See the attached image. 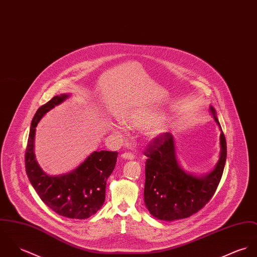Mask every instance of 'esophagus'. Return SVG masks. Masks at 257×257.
<instances>
[{
    "label": "esophagus",
    "mask_w": 257,
    "mask_h": 257,
    "mask_svg": "<svg viewBox=\"0 0 257 257\" xmlns=\"http://www.w3.org/2000/svg\"><path fill=\"white\" fill-rule=\"evenodd\" d=\"M121 157H122V159H125V160H134V158H135V156L131 153H124L121 155Z\"/></svg>",
    "instance_id": "esophagus-1"
}]
</instances>
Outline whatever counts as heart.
<instances>
[{
    "label": "heart",
    "instance_id": "1",
    "mask_svg": "<svg viewBox=\"0 0 257 257\" xmlns=\"http://www.w3.org/2000/svg\"><path fill=\"white\" fill-rule=\"evenodd\" d=\"M164 116V112L160 109H147L127 116L123 123L130 128L146 130L147 138L153 140L166 131L165 125L160 123Z\"/></svg>",
    "mask_w": 257,
    "mask_h": 257
}]
</instances>
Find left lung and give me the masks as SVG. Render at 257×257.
Returning <instances> with one entry per match:
<instances>
[{
  "label": "left lung",
  "mask_w": 257,
  "mask_h": 257,
  "mask_svg": "<svg viewBox=\"0 0 257 257\" xmlns=\"http://www.w3.org/2000/svg\"><path fill=\"white\" fill-rule=\"evenodd\" d=\"M210 112L221 129L216 110ZM220 159L211 172L196 176L183 171L176 159L173 136L164 133L148 146L145 156L144 200L151 215L163 221L188 218L213 197L221 181L227 159V143L221 129Z\"/></svg>",
  "instance_id": "1"
}]
</instances>
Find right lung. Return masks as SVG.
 <instances>
[{
    "label": "right lung",
    "mask_w": 257,
    "mask_h": 257,
    "mask_svg": "<svg viewBox=\"0 0 257 257\" xmlns=\"http://www.w3.org/2000/svg\"><path fill=\"white\" fill-rule=\"evenodd\" d=\"M69 94L56 95L40 106L31 121L26 151V171L40 199L58 215L70 219H87L105 200L106 180L113 171L117 152H93L76 170L61 175H49L35 160V127L49 110L62 103Z\"/></svg>",
    "instance_id": "obj_1"
}]
</instances>
